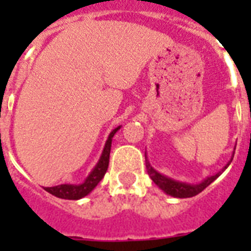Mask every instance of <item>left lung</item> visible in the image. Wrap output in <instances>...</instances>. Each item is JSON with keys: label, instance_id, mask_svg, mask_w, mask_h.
<instances>
[{"label": "left lung", "instance_id": "8db88e82", "mask_svg": "<svg viewBox=\"0 0 251 251\" xmlns=\"http://www.w3.org/2000/svg\"><path fill=\"white\" fill-rule=\"evenodd\" d=\"M232 156H234V152ZM232 159H233V157H230V160L228 161V164L223 168L222 171L218 172L216 175L207 177V178H204L202 182L199 183L181 182V181H176V179H172L169 178V177H167V176L161 175V173H159V172L155 171V169L151 167L150 161L147 160V156H146V168H147V173H149V176L151 177V179L156 183L157 186L160 187L161 190L164 191L165 194L171 195V197H175V198H190V197H194V195L199 194V193L204 190L210 183L214 182L215 179L218 178L219 176L222 175L223 172L229 167V164L232 163Z\"/></svg>", "mask_w": 251, "mask_h": 251}]
</instances>
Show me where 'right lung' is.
Instances as JSON below:
<instances>
[{
    "instance_id": "obj_1",
    "label": "right lung",
    "mask_w": 251,
    "mask_h": 251,
    "mask_svg": "<svg viewBox=\"0 0 251 251\" xmlns=\"http://www.w3.org/2000/svg\"><path fill=\"white\" fill-rule=\"evenodd\" d=\"M121 126H118L116 129L110 131L108 135V139L105 142V146L102 149L101 156L99 159L98 164L95 165V168L90 172V175L87 176V178L83 182L79 185H73V183H62L58 186L52 187H44L45 190L50 193L52 195L57 197V198L62 199H72V201H76L88 195L91 191L94 190L95 187L98 186V183L100 182L104 177V175L108 171V165H109V155H110V147H112V138L114 137V134L117 133Z\"/></svg>"
}]
</instances>
